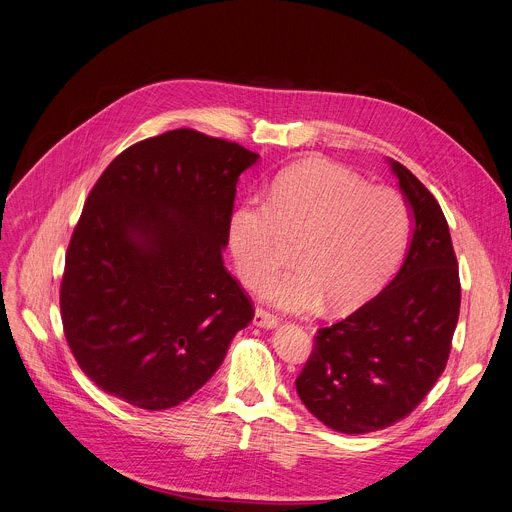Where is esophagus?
Wrapping results in <instances>:
<instances>
[{
	"label": "esophagus",
	"instance_id": "1",
	"mask_svg": "<svg viewBox=\"0 0 512 512\" xmlns=\"http://www.w3.org/2000/svg\"><path fill=\"white\" fill-rule=\"evenodd\" d=\"M277 322L279 320H277L275 314H270V312H266L262 308H256V312H254V324L256 326H260V328H275Z\"/></svg>",
	"mask_w": 512,
	"mask_h": 512
}]
</instances>
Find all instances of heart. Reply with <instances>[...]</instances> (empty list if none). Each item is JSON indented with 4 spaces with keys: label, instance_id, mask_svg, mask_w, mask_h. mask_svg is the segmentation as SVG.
Segmentation results:
<instances>
[{
    "label": "heart",
    "instance_id": "1",
    "mask_svg": "<svg viewBox=\"0 0 512 512\" xmlns=\"http://www.w3.org/2000/svg\"><path fill=\"white\" fill-rule=\"evenodd\" d=\"M409 208L399 192L366 186L353 171L306 161L270 184L266 202L246 200L229 219V250L237 275L250 287L286 259L297 241L295 271L264 282L262 299L291 314L324 306L349 312L393 275L407 239Z\"/></svg>",
    "mask_w": 512,
    "mask_h": 512
}]
</instances>
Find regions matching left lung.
I'll list each match as a JSON object with an SVG mask.
<instances>
[{
  "mask_svg": "<svg viewBox=\"0 0 512 512\" xmlns=\"http://www.w3.org/2000/svg\"><path fill=\"white\" fill-rule=\"evenodd\" d=\"M388 165L411 213L407 256L368 304L318 330L295 380L306 409L341 434L384 430L422 403L446 368L459 320V264L442 208L407 167Z\"/></svg>",
  "mask_w": 512,
  "mask_h": 512,
  "instance_id": "obj_1",
  "label": "left lung"
}]
</instances>
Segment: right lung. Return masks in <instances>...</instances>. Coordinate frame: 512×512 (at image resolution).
I'll list each match as a JSON object with an SVG mask.
<instances>
[{
    "instance_id": "add662e5",
    "label": "right lung",
    "mask_w": 512,
    "mask_h": 512,
    "mask_svg": "<svg viewBox=\"0 0 512 512\" xmlns=\"http://www.w3.org/2000/svg\"><path fill=\"white\" fill-rule=\"evenodd\" d=\"M258 159L171 130L126 148L90 190L59 306L80 370L105 393L148 411L175 407L252 322L223 250L237 179Z\"/></svg>"
}]
</instances>
